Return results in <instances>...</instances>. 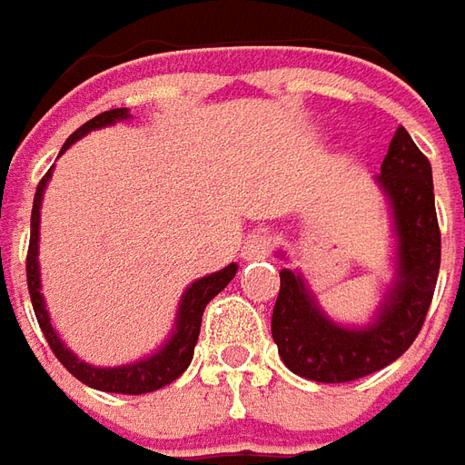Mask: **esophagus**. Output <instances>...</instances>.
<instances>
[{"mask_svg":"<svg viewBox=\"0 0 465 465\" xmlns=\"http://www.w3.org/2000/svg\"><path fill=\"white\" fill-rule=\"evenodd\" d=\"M270 252V242L265 235H250L248 240H245V245H242V260H262L268 258Z\"/></svg>","mask_w":465,"mask_h":465,"instance_id":"obj_1","label":"esophagus"}]
</instances>
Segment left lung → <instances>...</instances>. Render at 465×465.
Wrapping results in <instances>:
<instances>
[{
	"label": "left lung",
	"mask_w": 465,
	"mask_h": 465,
	"mask_svg": "<svg viewBox=\"0 0 465 465\" xmlns=\"http://www.w3.org/2000/svg\"><path fill=\"white\" fill-rule=\"evenodd\" d=\"M375 183L391 205L393 278L368 322H338L322 311L301 270H280L272 341L292 373L315 383H348L406 353L426 321L440 268L433 173L411 134L398 127ZM278 258L285 252L278 250Z\"/></svg>",
	"instance_id": "8db88e82"
}]
</instances>
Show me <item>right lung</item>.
<instances>
[{"instance_id": "1", "label": "right lung", "mask_w": 465, "mask_h": 465, "mask_svg": "<svg viewBox=\"0 0 465 465\" xmlns=\"http://www.w3.org/2000/svg\"><path fill=\"white\" fill-rule=\"evenodd\" d=\"M130 117L133 114H130L127 107L102 112L97 117H92L90 122H84L77 133L69 134L67 143L62 144V153H67L72 144L82 140L84 134H90L92 130H102V127H110V124L130 120ZM52 170L54 167H49V173L42 177V183L37 185V193H35L32 235H29L27 252L29 298H32V308H35V315H37L39 328L45 332L49 348L59 358V363L64 365L69 373L74 375L77 381H82L84 385L104 391V393H127V396H143V393L160 391V388L173 383L174 378H180L187 371V365L193 361V353H195L205 305L215 298L217 292L225 291L227 282L235 278L238 265L230 262L227 268L210 272L205 278H197L195 282L187 285L183 298H180V305H177V312H174L173 331L164 338V343L150 355H144L140 361H133V363L124 365H92L87 361H82L80 355L69 351L64 341L59 338V332L54 331L52 318H49L47 302H45V295H42V275H39V210H42L45 190H47L49 180H52Z\"/></svg>"}]
</instances>
